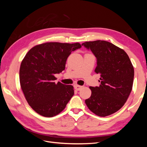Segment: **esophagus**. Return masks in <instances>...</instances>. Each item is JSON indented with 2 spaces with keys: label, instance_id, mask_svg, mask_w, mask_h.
Wrapping results in <instances>:
<instances>
[{
  "label": "esophagus",
  "instance_id": "esophagus-1",
  "mask_svg": "<svg viewBox=\"0 0 147 147\" xmlns=\"http://www.w3.org/2000/svg\"><path fill=\"white\" fill-rule=\"evenodd\" d=\"M74 88H75V89L76 90L80 91L82 88V86H79V85H78V84H75V85H74Z\"/></svg>",
  "mask_w": 147,
  "mask_h": 147
}]
</instances>
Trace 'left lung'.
<instances>
[{"mask_svg":"<svg viewBox=\"0 0 147 147\" xmlns=\"http://www.w3.org/2000/svg\"><path fill=\"white\" fill-rule=\"evenodd\" d=\"M96 56L95 72L100 75V85L90 88L91 96L85 103L99 117L112 115L125 104L132 91L134 70L127 53L113 43L104 40L82 44Z\"/></svg>","mask_w":147,"mask_h":147,"instance_id":"left-lung-1","label":"left lung"}]
</instances>
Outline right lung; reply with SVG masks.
Returning a JSON list of instances; mask_svg holds the SVG:
<instances>
[{
    "label": "right lung",
    "mask_w": 147,
    "mask_h": 147,
    "mask_svg": "<svg viewBox=\"0 0 147 147\" xmlns=\"http://www.w3.org/2000/svg\"><path fill=\"white\" fill-rule=\"evenodd\" d=\"M82 47L79 43L47 42L34 47L22 61L20 82L25 98L42 116L53 117L61 113L74 94V87L55 83V74L65 67L71 52Z\"/></svg>",
    "instance_id": "obj_1"
}]
</instances>
